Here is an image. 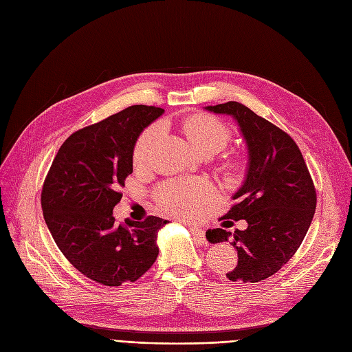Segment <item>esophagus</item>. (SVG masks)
<instances>
[{
    "mask_svg": "<svg viewBox=\"0 0 352 352\" xmlns=\"http://www.w3.org/2000/svg\"><path fill=\"white\" fill-rule=\"evenodd\" d=\"M189 230H190V233H192V235H194V238H197L201 243H207L206 233H204V230H202L199 226L189 225Z\"/></svg>",
    "mask_w": 352,
    "mask_h": 352,
    "instance_id": "1",
    "label": "esophagus"
}]
</instances>
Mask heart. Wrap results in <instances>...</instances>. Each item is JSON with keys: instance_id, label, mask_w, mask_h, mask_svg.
<instances>
[{"instance_id": "b5f03b06", "label": "heart", "mask_w": 352, "mask_h": 352, "mask_svg": "<svg viewBox=\"0 0 352 352\" xmlns=\"http://www.w3.org/2000/svg\"><path fill=\"white\" fill-rule=\"evenodd\" d=\"M182 131L189 142L201 154H217L230 141V129L216 117L197 114L182 122ZM160 135V126L151 124L138 136L133 145V164L142 167L150 160L153 145ZM232 173H239L243 168V160L239 155L232 157L226 163ZM214 197V190L204 180H172L160 186L155 192L158 207L170 216L180 219L195 217L201 208Z\"/></svg>"}]
</instances>
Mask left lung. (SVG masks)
Returning <instances> with one entry per match:
<instances>
[{"mask_svg":"<svg viewBox=\"0 0 352 352\" xmlns=\"http://www.w3.org/2000/svg\"><path fill=\"white\" fill-rule=\"evenodd\" d=\"M206 110L238 122L248 146L247 175L236 204L221 219L247 220L248 228L228 232L210 229L211 243L229 242L238 251L232 282H260L279 272L300 248L316 211V188L304 157L292 138L243 104L229 101Z\"/></svg>","mask_w":352,"mask_h":352,"instance_id":"obj_1","label":"left lung"}]
</instances>
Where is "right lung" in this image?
I'll list each match as a JSON object with an SVG mask.
<instances>
[{
    "mask_svg": "<svg viewBox=\"0 0 352 352\" xmlns=\"http://www.w3.org/2000/svg\"><path fill=\"white\" fill-rule=\"evenodd\" d=\"M163 113L132 105L72 133L42 186L41 206L52 239L73 267L101 285L135 282L157 260V235L167 220L148 216L116 225L113 208L133 172L138 136Z\"/></svg>",
    "mask_w": 352,
    "mask_h": 352,
    "instance_id": "obj_1",
    "label": "right lung"
}]
</instances>
